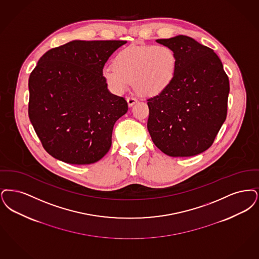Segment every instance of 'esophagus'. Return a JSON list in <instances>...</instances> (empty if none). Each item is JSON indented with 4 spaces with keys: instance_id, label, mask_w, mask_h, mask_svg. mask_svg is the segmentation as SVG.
<instances>
[{
    "instance_id": "obj_1",
    "label": "esophagus",
    "mask_w": 259,
    "mask_h": 259,
    "mask_svg": "<svg viewBox=\"0 0 259 259\" xmlns=\"http://www.w3.org/2000/svg\"><path fill=\"white\" fill-rule=\"evenodd\" d=\"M126 101H127L128 106L132 107V106H134L135 103L137 102V100H136L135 98H134V97H131V98H127V99H126Z\"/></svg>"
}]
</instances>
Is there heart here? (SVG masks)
Masks as SVG:
<instances>
[{"label":"heart","instance_id":"b5f03b06","mask_svg":"<svg viewBox=\"0 0 259 259\" xmlns=\"http://www.w3.org/2000/svg\"><path fill=\"white\" fill-rule=\"evenodd\" d=\"M112 65L103 68L102 76L115 94H124L134 82L140 95L156 97L172 84L177 61L168 46L131 45L116 53Z\"/></svg>","mask_w":259,"mask_h":259}]
</instances>
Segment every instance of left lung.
<instances>
[{
	"mask_svg": "<svg viewBox=\"0 0 259 259\" xmlns=\"http://www.w3.org/2000/svg\"><path fill=\"white\" fill-rule=\"evenodd\" d=\"M177 61L167 90L148 100L147 127L153 142L170 157H192L210 148L225 123L229 80L213 49L187 35L156 40Z\"/></svg>",
	"mask_w": 259,
	"mask_h": 259,
	"instance_id": "8db88e82",
	"label": "left lung"
}]
</instances>
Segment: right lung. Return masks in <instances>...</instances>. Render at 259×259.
Masks as SVG:
<instances>
[{"label": "right lung", "instance_id": "1", "mask_svg": "<svg viewBox=\"0 0 259 259\" xmlns=\"http://www.w3.org/2000/svg\"><path fill=\"white\" fill-rule=\"evenodd\" d=\"M124 40H72L48 50L29 77V118L45 151L70 164H91L112 143L127 102L111 94L102 69Z\"/></svg>", "mask_w": 259, "mask_h": 259}]
</instances>
